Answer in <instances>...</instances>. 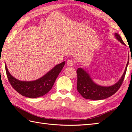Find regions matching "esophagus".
Returning a JSON list of instances; mask_svg holds the SVG:
<instances>
[{
    "label": "esophagus",
    "mask_w": 132,
    "mask_h": 132,
    "mask_svg": "<svg viewBox=\"0 0 132 132\" xmlns=\"http://www.w3.org/2000/svg\"><path fill=\"white\" fill-rule=\"evenodd\" d=\"M67 64H68V65L69 66H72L74 64V62L72 60L69 59V60L67 61Z\"/></svg>",
    "instance_id": "esophagus-1"
}]
</instances>
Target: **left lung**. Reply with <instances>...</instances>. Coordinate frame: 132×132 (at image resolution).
<instances>
[{"mask_svg":"<svg viewBox=\"0 0 132 132\" xmlns=\"http://www.w3.org/2000/svg\"><path fill=\"white\" fill-rule=\"evenodd\" d=\"M114 36L119 41L125 45L124 41H122V38L118 33H115ZM129 61L128 58L125 71L120 79L114 85L108 87L97 85L92 80L88 73L85 70L82 68H78L77 70L78 78L77 87L78 91L86 99L98 100L104 99L111 96L118 91L120 86L122 85L126 72H127Z\"/></svg>","mask_w":132,"mask_h":132,"instance_id":"1","label":"left lung"}]
</instances>
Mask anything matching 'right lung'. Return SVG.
Instances as JSON below:
<instances>
[{
    "label": "right lung",
    "instance_id": "1",
    "mask_svg": "<svg viewBox=\"0 0 132 132\" xmlns=\"http://www.w3.org/2000/svg\"><path fill=\"white\" fill-rule=\"evenodd\" d=\"M65 64V61L55 66L43 77L33 81H21L14 78L5 68L11 85L20 94L29 98H36L47 94L54 85L55 81Z\"/></svg>",
    "mask_w": 132,
    "mask_h": 132
}]
</instances>
